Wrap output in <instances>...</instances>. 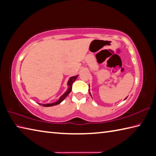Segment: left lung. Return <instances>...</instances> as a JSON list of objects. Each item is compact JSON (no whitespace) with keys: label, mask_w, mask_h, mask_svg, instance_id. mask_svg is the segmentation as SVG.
Instances as JSON below:
<instances>
[{"label":"left lung","mask_w":156,"mask_h":156,"mask_svg":"<svg viewBox=\"0 0 156 156\" xmlns=\"http://www.w3.org/2000/svg\"><path fill=\"white\" fill-rule=\"evenodd\" d=\"M89 93H90V91H89ZM91 95V94H90ZM125 99H126V98H125Z\"/></svg>","instance_id":"1"}]
</instances>
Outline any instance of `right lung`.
Instances as JSON below:
<instances>
[{"mask_svg":"<svg viewBox=\"0 0 156 156\" xmlns=\"http://www.w3.org/2000/svg\"><path fill=\"white\" fill-rule=\"evenodd\" d=\"M77 77H78V75H76V76H74V77H72L70 78V79H69V81H68L69 89L67 90L66 92L65 93H64V94L60 97V98L59 100H58V101L57 102H54V103H51V104L50 103V104L43 105V107H51V106H54V105H58V104H60V102H61L62 101L64 98H66V97L69 94V93H70V92H71V90H72V86H72L73 83L76 80V79H77Z\"/></svg>","mask_w":156,"mask_h":156,"instance_id":"obj_1","label":"right lung"}]
</instances>
